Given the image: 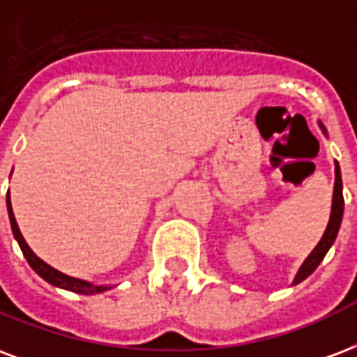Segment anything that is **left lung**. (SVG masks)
I'll return each mask as SVG.
<instances>
[{"label":"left lung","instance_id":"1","mask_svg":"<svg viewBox=\"0 0 357 357\" xmlns=\"http://www.w3.org/2000/svg\"><path fill=\"white\" fill-rule=\"evenodd\" d=\"M324 132H326V129H324ZM342 211H344V198H342L341 168H339V162L335 160V187H333V202H331L330 222H328V228H326L322 239L318 241V245L312 249L311 255L305 258V262L301 264V268H299V271L296 273V279H294V284H298V282H301L303 279L311 275L312 271L318 268V264L324 260L326 252L330 251V247L333 245V241L337 238V232H339V227H341Z\"/></svg>","mask_w":357,"mask_h":357}]
</instances>
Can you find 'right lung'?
Returning a JSON list of instances; mask_svg holds the SVG:
<instances>
[{"mask_svg":"<svg viewBox=\"0 0 357 357\" xmlns=\"http://www.w3.org/2000/svg\"><path fill=\"white\" fill-rule=\"evenodd\" d=\"M7 211H9V221H10V228H13V234H15L16 241L20 245L22 252H24V257H26L27 264L33 268V271L39 277H43L46 282H50L52 287H58L63 288V290H70V292L76 294H84V296H93V294H100L105 292V290H110L112 287H102V284H93V282L89 281H82V279H76V277H69L58 271L56 268H52L46 262H43L37 255H35L31 249H29V245L26 243V239L22 236L20 228L16 225L15 213H13V206H10V198L9 192H7Z\"/></svg>","mask_w":357,"mask_h":357,"instance_id":"1","label":"right lung"}]
</instances>
